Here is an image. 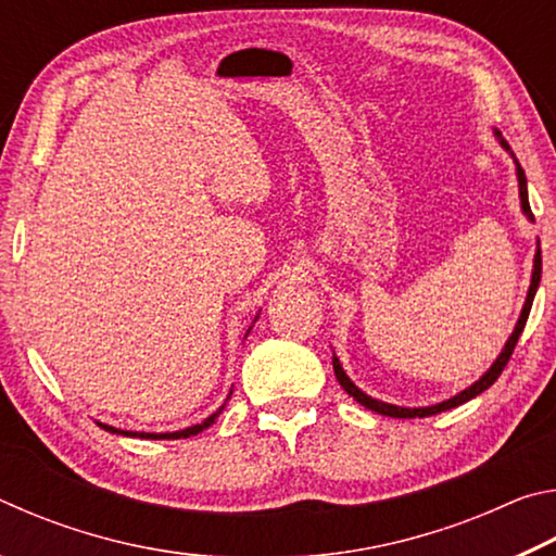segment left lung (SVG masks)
Masks as SVG:
<instances>
[{
  "label": "left lung",
  "instance_id": "obj_1",
  "mask_svg": "<svg viewBox=\"0 0 556 556\" xmlns=\"http://www.w3.org/2000/svg\"><path fill=\"white\" fill-rule=\"evenodd\" d=\"M493 135H495L497 142H501V147L505 149V152L513 156V162H515V176H517V188H520V208H522V213H525V218L534 223V215H532V211H530V201H527V178H525L522 166H520V162H517V159H515L510 144L505 142L501 131L495 129ZM540 279H542V252H540V240H538V252H534V262H532V279H530V289H527V296H525L522 312H520V318H517V324H515V328H513L510 338H507V341H505L501 355L495 357L491 368H488V370L481 375V378H478L473 384H470V388H466V390H460L458 394H454V397H448V400H444V402H437V404H429V407H397V404H390V402L375 400V397H370V394H365L361 388H357V384H355L351 378H348L345 370H343V365H341V361H338L336 353H333V372H336V380L341 382V388H343L348 394H351V397H353L355 402H361L363 407H368V409H372V412L384 414V417L414 419V417H431V414H439V412L454 409V407H458V404H464V402H468V400L478 397V394L485 392V390L491 388V384H493L497 378H501L503 368L507 365V361H510V355H513V351H515L517 338H520L522 328H525V324H527V316H530V308H532L534 294H538Z\"/></svg>",
  "mask_w": 556,
  "mask_h": 556
}]
</instances>
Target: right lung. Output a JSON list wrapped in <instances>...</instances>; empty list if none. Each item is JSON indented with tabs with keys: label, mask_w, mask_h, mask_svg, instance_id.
<instances>
[{
	"label": "right lung",
	"mask_w": 556,
	"mask_h": 556,
	"mask_svg": "<svg viewBox=\"0 0 556 556\" xmlns=\"http://www.w3.org/2000/svg\"><path fill=\"white\" fill-rule=\"evenodd\" d=\"M260 316V314H257ZM257 316H255V321H257ZM252 331V326L248 328V333ZM248 333H244V338H248ZM232 394V392H230ZM230 400V397H228ZM225 409V404L223 407H218L215 409L211 417H205L201 425H193V427H188V429H181V431H166V434H149V431H125V429H117V427H110V425H102V421H98V427H102L105 431H110V434H119V437H139V439H188V437H195V434H201L203 429H208L211 425H215V419L220 417V412Z\"/></svg>",
	"instance_id": "1"
}]
</instances>
